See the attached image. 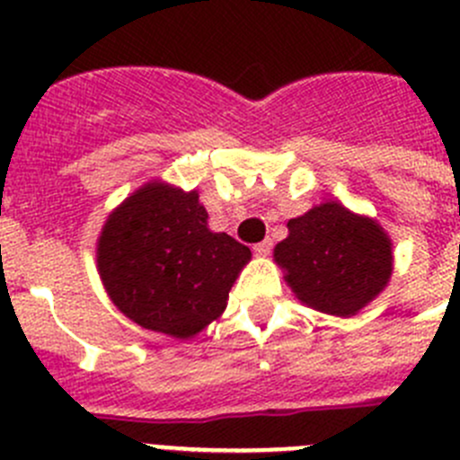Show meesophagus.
Instances as JSON below:
<instances>
[{"instance_id": "1", "label": "esophagus", "mask_w": 460, "mask_h": 460, "mask_svg": "<svg viewBox=\"0 0 460 460\" xmlns=\"http://www.w3.org/2000/svg\"><path fill=\"white\" fill-rule=\"evenodd\" d=\"M271 247H274V243L267 238V240H262V243L253 244V252H256V256H267V253L271 252Z\"/></svg>"}]
</instances>
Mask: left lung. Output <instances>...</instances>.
Wrapping results in <instances>:
<instances>
[{"mask_svg": "<svg viewBox=\"0 0 460 460\" xmlns=\"http://www.w3.org/2000/svg\"><path fill=\"white\" fill-rule=\"evenodd\" d=\"M274 262L303 305L349 319L389 285L394 243L380 222L330 199L288 222Z\"/></svg>", "mask_w": 460, "mask_h": 460, "instance_id": "8db88e82", "label": "left lung"}]
</instances>
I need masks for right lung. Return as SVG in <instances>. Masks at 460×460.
<instances>
[{
	"instance_id": "add662e5",
	"label": "right lung",
	"mask_w": 460,
	"mask_h": 460,
	"mask_svg": "<svg viewBox=\"0 0 460 460\" xmlns=\"http://www.w3.org/2000/svg\"><path fill=\"white\" fill-rule=\"evenodd\" d=\"M249 261V247L208 229L198 190L162 180L123 199L96 240L111 303L141 328L181 341L220 319Z\"/></svg>"
}]
</instances>
